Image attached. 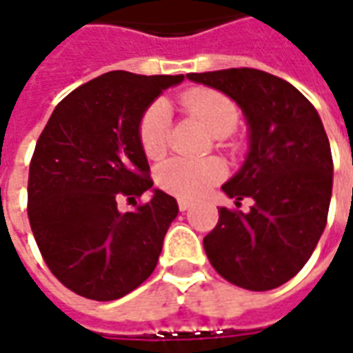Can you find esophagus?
I'll return each mask as SVG.
<instances>
[{
    "label": "esophagus",
    "mask_w": 353,
    "mask_h": 353,
    "mask_svg": "<svg viewBox=\"0 0 353 353\" xmlns=\"http://www.w3.org/2000/svg\"><path fill=\"white\" fill-rule=\"evenodd\" d=\"M191 206H192L191 200H185V199L177 200V208H179L181 212H187V210H189V208H191Z\"/></svg>",
    "instance_id": "obj_1"
}]
</instances>
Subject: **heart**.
<instances>
[{
  "label": "heart",
  "mask_w": 353,
  "mask_h": 353,
  "mask_svg": "<svg viewBox=\"0 0 353 353\" xmlns=\"http://www.w3.org/2000/svg\"><path fill=\"white\" fill-rule=\"evenodd\" d=\"M177 105L185 115L196 119L215 138H225L234 130L240 121V111L227 94L214 88L196 87L179 96ZM138 141L149 161H159L168 153L170 115L164 101H154L141 113L138 121ZM227 168L219 159L185 161L172 159L162 162L154 172L157 185L162 191L179 199H199L219 183Z\"/></svg>",
  "instance_id": "b5f03b06"
}]
</instances>
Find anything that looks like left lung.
I'll return each instance as SVG.
<instances>
[{
	"label": "left lung",
	"instance_id": "obj_1",
	"mask_svg": "<svg viewBox=\"0 0 353 353\" xmlns=\"http://www.w3.org/2000/svg\"><path fill=\"white\" fill-rule=\"evenodd\" d=\"M187 77L230 96L250 124L248 159L223 191L236 206L245 196L253 206L248 214L219 208V221L204 238L208 259L238 288H280L310 259L327 225L333 157L321 119L293 85L261 70Z\"/></svg>",
	"mask_w": 353,
	"mask_h": 353
}]
</instances>
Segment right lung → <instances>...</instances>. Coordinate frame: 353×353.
Listing matches in <instances>:
<instances>
[{"mask_svg":"<svg viewBox=\"0 0 353 353\" xmlns=\"http://www.w3.org/2000/svg\"><path fill=\"white\" fill-rule=\"evenodd\" d=\"M179 81L183 75H100L58 103L35 143L30 227L50 272L77 295L115 301L153 274L176 199L157 189L126 214L117 202L153 187L138 121Z\"/></svg>","mask_w":353,"mask_h":353,"instance_id":"right-lung-1","label":"right lung"}]
</instances>
